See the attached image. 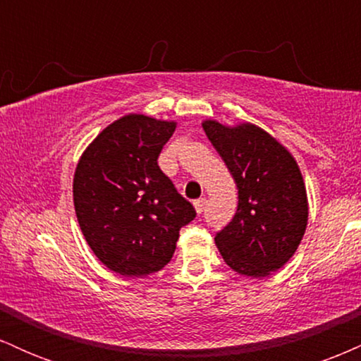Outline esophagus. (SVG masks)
Listing matches in <instances>:
<instances>
[{
  "instance_id": "esophagus-1",
  "label": "esophagus",
  "mask_w": 361,
  "mask_h": 361,
  "mask_svg": "<svg viewBox=\"0 0 361 361\" xmlns=\"http://www.w3.org/2000/svg\"><path fill=\"white\" fill-rule=\"evenodd\" d=\"M195 210H197V214H202L205 210V205H207V198L202 197L198 198V200H195Z\"/></svg>"
}]
</instances>
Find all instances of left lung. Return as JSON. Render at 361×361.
<instances>
[{
    "label": "left lung",
    "instance_id": "1",
    "mask_svg": "<svg viewBox=\"0 0 361 361\" xmlns=\"http://www.w3.org/2000/svg\"><path fill=\"white\" fill-rule=\"evenodd\" d=\"M238 186V212L215 235L224 261L246 276H268L292 258L307 227L309 207L297 161L252 123H202Z\"/></svg>",
    "mask_w": 361,
    "mask_h": 361
}]
</instances>
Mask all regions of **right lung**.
<instances>
[{
    "label": "right lung",
    "mask_w": 361,
    "mask_h": 361,
    "mask_svg": "<svg viewBox=\"0 0 361 361\" xmlns=\"http://www.w3.org/2000/svg\"><path fill=\"white\" fill-rule=\"evenodd\" d=\"M175 128L176 122L126 115L103 128L76 166L73 197L82 235L118 275L159 271L180 229L197 215L157 164Z\"/></svg>",
    "instance_id": "right-lung-1"
}]
</instances>
